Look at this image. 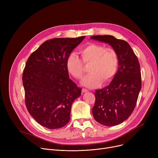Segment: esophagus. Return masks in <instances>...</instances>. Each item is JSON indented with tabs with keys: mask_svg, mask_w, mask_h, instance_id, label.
<instances>
[{
	"mask_svg": "<svg viewBox=\"0 0 158 158\" xmlns=\"http://www.w3.org/2000/svg\"><path fill=\"white\" fill-rule=\"evenodd\" d=\"M88 89H85V88H82V93H85V92H88Z\"/></svg>",
	"mask_w": 158,
	"mask_h": 158,
	"instance_id": "1",
	"label": "esophagus"
}]
</instances>
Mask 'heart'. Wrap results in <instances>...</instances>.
<instances>
[{
    "instance_id": "1",
    "label": "heart",
    "mask_w": 158,
    "mask_h": 158,
    "mask_svg": "<svg viewBox=\"0 0 158 158\" xmlns=\"http://www.w3.org/2000/svg\"><path fill=\"white\" fill-rule=\"evenodd\" d=\"M82 61L75 54L71 53L66 60L69 72L76 79H81L85 73V65H89L90 72L81 81L84 86L94 88L102 82L110 81L118 69V57L114 49L97 44H89L79 51ZM84 63H82V62Z\"/></svg>"
}]
</instances>
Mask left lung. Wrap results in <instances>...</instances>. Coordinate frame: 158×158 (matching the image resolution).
<instances>
[{
    "label": "left lung",
    "instance_id": "1",
    "mask_svg": "<svg viewBox=\"0 0 158 158\" xmlns=\"http://www.w3.org/2000/svg\"><path fill=\"white\" fill-rule=\"evenodd\" d=\"M90 38L109 44L118 54L117 72L108 86L95 91L92 109L97 122L106 126H117L129 117L136 106L142 88L139 63L127 41L111 35Z\"/></svg>",
    "mask_w": 158,
    "mask_h": 158
}]
</instances>
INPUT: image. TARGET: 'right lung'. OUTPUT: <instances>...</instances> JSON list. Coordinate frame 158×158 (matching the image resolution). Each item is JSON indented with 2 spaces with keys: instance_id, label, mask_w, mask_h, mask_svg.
<instances>
[{
  "instance_id": "1",
  "label": "right lung",
  "mask_w": 158,
  "mask_h": 158,
  "mask_svg": "<svg viewBox=\"0 0 158 158\" xmlns=\"http://www.w3.org/2000/svg\"><path fill=\"white\" fill-rule=\"evenodd\" d=\"M85 38L47 40L26 62L22 81L27 109L46 128H61L70 121L72 104L81 88L70 79L66 60Z\"/></svg>"
}]
</instances>
